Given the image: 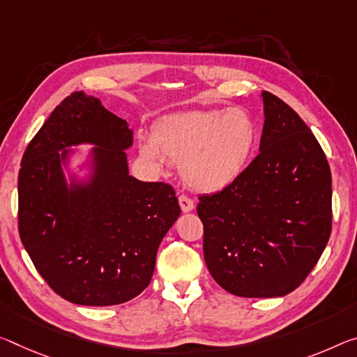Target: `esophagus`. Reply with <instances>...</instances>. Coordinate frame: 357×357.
Returning a JSON list of instances; mask_svg holds the SVG:
<instances>
[{
    "label": "esophagus",
    "mask_w": 357,
    "mask_h": 357,
    "mask_svg": "<svg viewBox=\"0 0 357 357\" xmlns=\"http://www.w3.org/2000/svg\"><path fill=\"white\" fill-rule=\"evenodd\" d=\"M179 206L183 209V213H190L194 209V202H192L188 195H179Z\"/></svg>",
    "instance_id": "34e87169"
}]
</instances>
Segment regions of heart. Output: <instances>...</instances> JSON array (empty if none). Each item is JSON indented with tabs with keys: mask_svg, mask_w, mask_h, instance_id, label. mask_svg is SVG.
Wrapping results in <instances>:
<instances>
[{
	"mask_svg": "<svg viewBox=\"0 0 357 357\" xmlns=\"http://www.w3.org/2000/svg\"><path fill=\"white\" fill-rule=\"evenodd\" d=\"M259 143V127L250 112L192 109L162 119L154 138L141 139V154L157 168L172 160L190 189L219 192L250 167Z\"/></svg>",
	"mask_w": 357,
	"mask_h": 357,
	"instance_id": "obj_1",
	"label": "heart"
}]
</instances>
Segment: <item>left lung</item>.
<instances>
[{
    "mask_svg": "<svg viewBox=\"0 0 357 357\" xmlns=\"http://www.w3.org/2000/svg\"><path fill=\"white\" fill-rule=\"evenodd\" d=\"M259 155L229 188L202 195L203 254L209 273L238 297H282L302 284L332 229V176L301 116L260 93Z\"/></svg>",
    "mask_w": 357,
    "mask_h": 357,
    "instance_id": "obj_1",
    "label": "left lung"
}]
</instances>
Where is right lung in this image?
<instances>
[{
	"mask_svg": "<svg viewBox=\"0 0 357 357\" xmlns=\"http://www.w3.org/2000/svg\"><path fill=\"white\" fill-rule=\"evenodd\" d=\"M132 144L127 121L75 92L22 158L20 240L39 275L71 303L109 307L143 292L160 241L181 214L172 185L130 176Z\"/></svg>",
	"mask_w": 357,
	"mask_h": 357,
	"instance_id": "add662e5",
	"label": "right lung"
}]
</instances>
